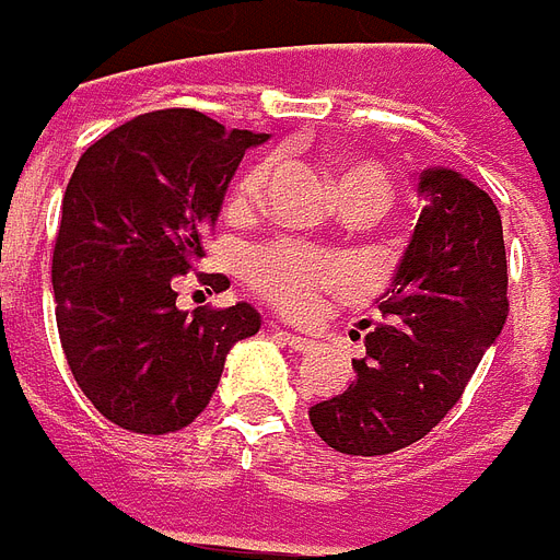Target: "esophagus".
<instances>
[{"instance_id": "obj_1", "label": "esophagus", "mask_w": 560, "mask_h": 560, "mask_svg": "<svg viewBox=\"0 0 560 560\" xmlns=\"http://www.w3.org/2000/svg\"><path fill=\"white\" fill-rule=\"evenodd\" d=\"M280 339L290 346L292 352H302V355H308V352H314V339H308V336H299V334H290V330H280Z\"/></svg>"}]
</instances>
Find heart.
I'll return each instance as SVG.
<instances>
[{
  "instance_id": "obj_1",
  "label": "heart",
  "mask_w": 560,
  "mask_h": 560,
  "mask_svg": "<svg viewBox=\"0 0 560 560\" xmlns=\"http://www.w3.org/2000/svg\"><path fill=\"white\" fill-rule=\"evenodd\" d=\"M268 177V164H255L233 186V205H252L258 199L261 186ZM371 192L376 202H386L389 196V180L386 174L368 162L342 164L339 171V196L342 192ZM349 268L320 248L302 246V243H268L255 248L248 258V283L261 299H268L273 308L287 314H314L330 295L349 287Z\"/></svg>"
}]
</instances>
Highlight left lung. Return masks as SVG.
<instances>
[{"instance_id":"1","label":"left lung","mask_w":560,"mask_h":560,"mask_svg":"<svg viewBox=\"0 0 560 560\" xmlns=\"http://www.w3.org/2000/svg\"><path fill=\"white\" fill-rule=\"evenodd\" d=\"M418 226L393 287L380 295L383 320L364 336L346 393L317 401L314 433L342 455H389L423 440L462 398L508 317L502 214L452 167L418 174Z\"/></svg>"}]
</instances>
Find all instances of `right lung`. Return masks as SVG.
<instances>
[{"label": "right lung", "instance_id": "1", "mask_svg": "<svg viewBox=\"0 0 560 560\" xmlns=\"http://www.w3.org/2000/svg\"><path fill=\"white\" fill-rule=\"evenodd\" d=\"M265 140L164 108L77 162L52 252L55 320L77 386L124 430H184L214 396L233 342L261 327L248 302L180 312L177 283L202 258L236 164Z\"/></svg>", "mask_w": 560, "mask_h": 560}]
</instances>
